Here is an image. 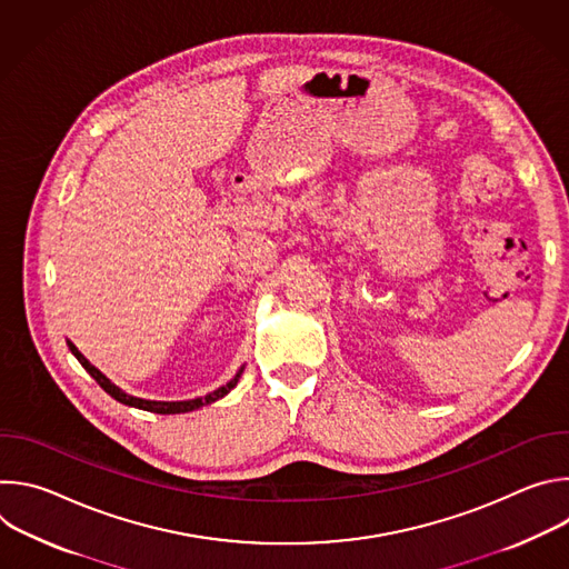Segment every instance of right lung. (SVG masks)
Wrapping results in <instances>:
<instances>
[{
    "label": "right lung",
    "mask_w": 569,
    "mask_h": 569,
    "mask_svg": "<svg viewBox=\"0 0 569 569\" xmlns=\"http://www.w3.org/2000/svg\"><path fill=\"white\" fill-rule=\"evenodd\" d=\"M67 347H69V351L76 356V360L86 367V371L101 385V389L108 391L114 400L128 405V408H137V410H143V412H154V415H184V412L200 410V408H204V405H211V402L220 400L222 396H227V393L238 385V380H240V376H242V369H246V367H240V369L236 371V376H233L227 385H222V387H218L216 391H211V393H207V396H200V398H191V400H148V398H137V396H132V393H126L121 387H117L106 373H101L83 353H80V351L73 347V342L67 340Z\"/></svg>",
    "instance_id": "right-lung-1"
}]
</instances>
